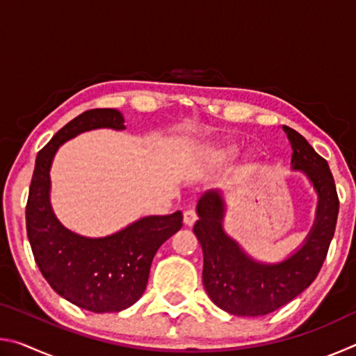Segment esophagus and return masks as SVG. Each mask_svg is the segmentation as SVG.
<instances>
[{
	"label": "esophagus",
	"instance_id": "1",
	"mask_svg": "<svg viewBox=\"0 0 356 356\" xmlns=\"http://www.w3.org/2000/svg\"><path fill=\"white\" fill-rule=\"evenodd\" d=\"M196 220H197V215H196V212H193V210H186V212L184 213V222L186 226H193Z\"/></svg>",
	"mask_w": 356,
	"mask_h": 356
}]
</instances>
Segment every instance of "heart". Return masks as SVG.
Instances as JSON below:
<instances>
[{
  "mask_svg": "<svg viewBox=\"0 0 356 356\" xmlns=\"http://www.w3.org/2000/svg\"><path fill=\"white\" fill-rule=\"evenodd\" d=\"M237 152V146L232 143H221V144H216V146L207 149L206 152H204V160L207 161L209 165L212 166H218L226 163L232 159L234 155Z\"/></svg>",
  "mask_w": 356,
  "mask_h": 356,
  "instance_id": "1",
  "label": "heart"
}]
</instances>
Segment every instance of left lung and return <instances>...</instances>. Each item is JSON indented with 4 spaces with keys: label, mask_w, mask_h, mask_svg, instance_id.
I'll use <instances>...</instances> for the list:
<instances>
[{
    "label": "left lung",
    "mask_w": 356,
    "mask_h": 356,
    "mask_svg": "<svg viewBox=\"0 0 356 356\" xmlns=\"http://www.w3.org/2000/svg\"><path fill=\"white\" fill-rule=\"evenodd\" d=\"M282 129L292 146V168L309 177L318 195L314 226L293 256L276 265L252 261L222 231L225 204L218 193L209 190L197 202L200 220L193 232L204 252V287L210 300L232 316L270 314L300 295L317 278L334 236L339 197L327 160L298 131Z\"/></svg>",
    "instance_id": "obj_1"
}]
</instances>
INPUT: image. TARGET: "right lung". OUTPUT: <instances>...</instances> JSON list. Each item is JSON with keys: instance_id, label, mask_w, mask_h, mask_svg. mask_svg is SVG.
Returning a JSON list of instances; mask_svg holds the SVG:
<instances>
[{"instance_id": "right-lung-1", "label": "right lung", "mask_w": 356, "mask_h": 356, "mask_svg": "<svg viewBox=\"0 0 356 356\" xmlns=\"http://www.w3.org/2000/svg\"><path fill=\"white\" fill-rule=\"evenodd\" d=\"M108 127L124 130L111 108L81 113L39 150L26 202V234L34 261L53 291L92 312L127 309L146 291L156 250L182 227V212L146 216L118 234L86 238L65 229L50 207V166L58 147L78 134Z\"/></svg>"}]
</instances>
